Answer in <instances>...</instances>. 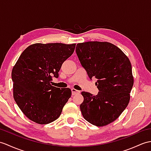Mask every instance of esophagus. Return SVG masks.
<instances>
[{
    "instance_id": "34e87169",
    "label": "esophagus",
    "mask_w": 151,
    "mask_h": 151,
    "mask_svg": "<svg viewBox=\"0 0 151 151\" xmlns=\"http://www.w3.org/2000/svg\"><path fill=\"white\" fill-rule=\"evenodd\" d=\"M71 92H72V94L73 95H75L76 94L80 93V91L78 90H76L75 89H71Z\"/></svg>"
}]
</instances>
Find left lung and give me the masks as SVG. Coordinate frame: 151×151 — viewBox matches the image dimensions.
<instances>
[{
    "label": "left lung",
    "instance_id": "1",
    "mask_svg": "<svg viewBox=\"0 0 151 151\" xmlns=\"http://www.w3.org/2000/svg\"><path fill=\"white\" fill-rule=\"evenodd\" d=\"M77 56L89 78L95 77L97 95L82 91L80 111L84 119L99 127L120 116L128 106L134 83L129 58L120 48L107 42L77 44Z\"/></svg>",
    "mask_w": 151,
    "mask_h": 151
}]
</instances>
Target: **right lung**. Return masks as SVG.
<instances>
[{
    "label": "right lung",
    "mask_w": 151,
    "mask_h": 151,
    "mask_svg": "<svg viewBox=\"0 0 151 151\" xmlns=\"http://www.w3.org/2000/svg\"><path fill=\"white\" fill-rule=\"evenodd\" d=\"M76 44L36 43L28 46L13 66V98L24 114L38 124L57 120L71 96L69 88L51 86L52 76L75 51Z\"/></svg>",
    "instance_id": "add662e5"
}]
</instances>
